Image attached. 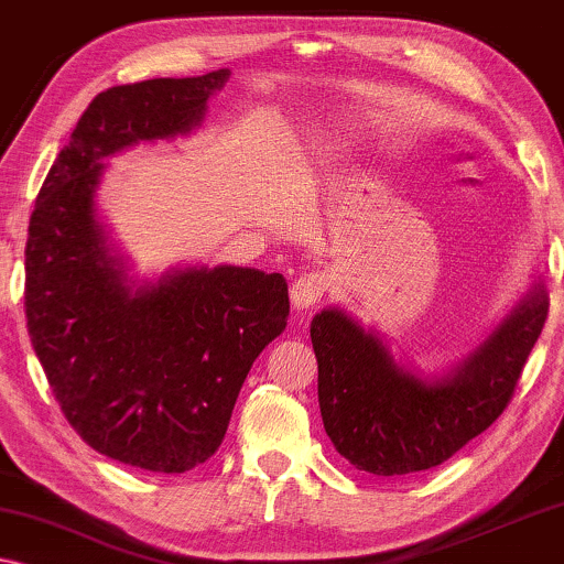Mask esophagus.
<instances>
[{"instance_id": "1", "label": "esophagus", "mask_w": 564, "mask_h": 564, "mask_svg": "<svg viewBox=\"0 0 564 564\" xmlns=\"http://www.w3.org/2000/svg\"><path fill=\"white\" fill-rule=\"evenodd\" d=\"M328 290V276L326 272H305L300 274L290 288V297L295 307H311L326 295Z\"/></svg>"}]
</instances>
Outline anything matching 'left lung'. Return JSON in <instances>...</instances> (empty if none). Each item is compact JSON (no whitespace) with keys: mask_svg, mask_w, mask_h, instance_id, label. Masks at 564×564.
<instances>
[{"mask_svg":"<svg viewBox=\"0 0 564 564\" xmlns=\"http://www.w3.org/2000/svg\"><path fill=\"white\" fill-rule=\"evenodd\" d=\"M546 313L550 297L534 282L467 359L426 380L400 367L382 338L344 311H321L311 338L323 426L336 452L382 477L442 465L511 403Z\"/></svg>","mask_w":564,"mask_h":564,"instance_id":"1","label":"left lung"}]
</instances>
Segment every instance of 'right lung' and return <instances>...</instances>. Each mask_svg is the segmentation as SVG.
<instances>
[{
	"label": "right lung",
	"mask_w": 564,
	"mask_h": 564,
	"mask_svg": "<svg viewBox=\"0 0 564 564\" xmlns=\"http://www.w3.org/2000/svg\"><path fill=\"white\" fill-rule=\"evenodd\" d=\"M228 76L99 91L30 215L28 334L53 395L91 449L149 473H187L213 457L253 359L288 326V282L220 264L135 284L110 251L95 192L107 156L195 130Z\"/></svg>",
	"instance_id": "1"
}]
</instances>
